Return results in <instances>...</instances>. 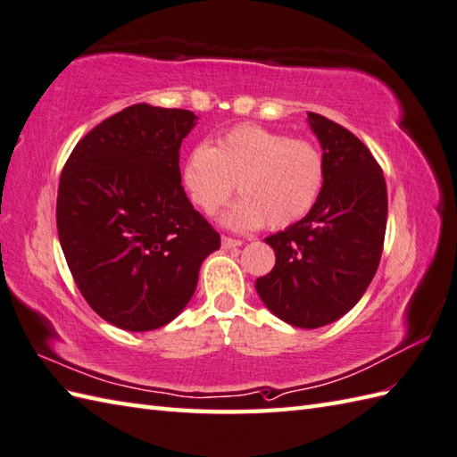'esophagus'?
<instances>
[{"instance_id": "esophagus-1", "label": "esophagus", "mask_w": 457, "mask_h": 457, "mask_svg": "<svg viewBox=\"0 0 457 457\" xmlns=\"http://www.w3.org/2000/svg\"><path fill=\"white\" fill-rule=\"evenodd\" d=\"M239 245H241V241L236 237H229V236L221 237V249H236Z\"/></svg>"}]
</instances>
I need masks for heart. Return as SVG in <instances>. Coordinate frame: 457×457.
<instances>
[{"instance_id":"heart-1","label":"heart","mask_w":457,"mask_h":457,"mask_svg":"<svg viewBox=\"0 0 457 457\" xmlns=\"http://www.w3.org/2000/svg\"><path fill=\"white\" fill-rule=\"evenodd\" d=\"M192 202L213 213L236 190L244 196L223 221L234 229H255L267 221L283 229L316 206L326 182V159L314 141L259 125H236L216 145L200 143L182 167Z\"/></svg>"}]
</instances>
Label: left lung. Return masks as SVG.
Masks as SVG:
<instances>
[{
    "label": "left lung",
    "instance_id": "obj_1",
    "mask_svg": "<svg viewBox=\"0 0 457 457\" xmlns=\"http://www.w3.org/2000/svg\"><path fill=\"white\" fill-rule=\"evenodd\" d=\"M308 121L324 149V190L303 220L265 239L277 263L255 288L275 316L312 329L342 318L373 280L385 244L386 184L352 131L314 112Z\"/></svg>",
    "mask_w": 457,
    "mask_h": 457
}]
</instances>
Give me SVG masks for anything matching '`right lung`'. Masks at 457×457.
<instances>
[{
  "mask_svg": "<svg viewBox=\"0 0 457 457\" xmlns=\"http://www.w3.org/2000/svg\"><path fill=\"white\" fill-rule=\"evenodd\" d=\"M196 115L135 104L86 133L68 157L56 228L96 314L149 332L180 314L220 234L180 184V145Z\"/></svg>",
  "mask_w": 457,
  "mask_h": 457,
  "instance_id": "obj_1",
  "label": "right lung"
}]
</instances>
